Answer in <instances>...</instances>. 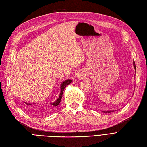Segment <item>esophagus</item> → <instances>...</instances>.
Wrapping results in <instances>:
<instances>
[{
	"label": "esophagus",
	"instance_id": "esophagus-1",
	"mask_svg": "<svg viewBox=\"0 0 147 147\" xmlns=\"http://www.w3.org/2000/svg\"><path fill=\"white\" fill-rule=\"evenodd\" d=\"M78 77H79V78H82V77L81 76V75H79V76H78Z\"/></svg>",
	"mask_w": 147,
	"mask_h": 147
}]
</instances>
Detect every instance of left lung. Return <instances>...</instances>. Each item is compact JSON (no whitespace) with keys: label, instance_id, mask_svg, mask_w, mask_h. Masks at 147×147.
<instances>
[{"label":"left lung","instance_id":"obj_1","mask_svg":"<svg viewBox=\"0 0 147 147\" xmlns=\"http://www.w3.org/2000/svg\"><path fill=\"white\" fill-rule=\"evenodd\" d=\"M133 65H134V69H135V70L136 69V64H135V62H134V61H133ZM134 86L136 87V85H134ZM116 111V110H108V111H102V112L103 113H111V112H114V111Z\"/></svg>","mask_w":147,"mask_h":147}]
</instances>
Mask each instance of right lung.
I'll use <instances>...</instances> for the list:
<instances>
[{
    "mask_svg": "<svg viewBox=\"0 0 147 147\" xmlns=\"http://www.w3.org/2000/svg\"><path fill=\"white\" fill-rule=\"evenodd\" d=\"M72 80H70V79H67V80H65L64 81H63L61 83V92H60V94H59V97L57 98V99L56 100H55L54 102H51L50 103V106H49V108H46V107H45V108H47V109H51L52 108H54V107H55L57 106V105H59V103H60L61 101V99H62V93H63V92H64V90L65 89V87L69 85L70 83H72ZM25 102V106H26V108L28 109V110H31L33 111H38V106L37 107H34V106H33L31 103H27V102ZM39 108H40V106L39 107ZM44 107H42V108H40V110L41 111L42 109H45Z\"/></svg>",
    "mask_w": 147,
    "mask_h": 147,
    "instance_id": "right-lung-1",
    "label": "right lung"
}]
</instances>
